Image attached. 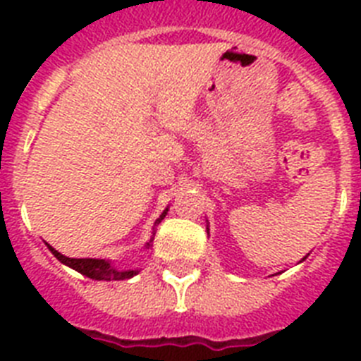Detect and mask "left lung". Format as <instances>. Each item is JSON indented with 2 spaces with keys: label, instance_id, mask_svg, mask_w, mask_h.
Masks as SVG:
<instances>
[{
  "label": "left lung",
  "instance_id": "left-lung-1",
  "mask_svg": "<svg viewBox=\"0 0 361 361\" xmlns=\"http://www.w3.org/2000/svg\"><path fill=\"white\" fill-rule=\"evenodd\" d=\"M206 229H208V228H206ZM208 231H209V229H208ZM305 258V257H304ZM304 258H302V260H304Z\"/></svg>",
  "mask_w": 361,
  "mask_h": 361
}]
</instances>
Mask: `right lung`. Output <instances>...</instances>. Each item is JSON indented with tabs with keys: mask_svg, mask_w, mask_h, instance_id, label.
Listing matches in <instances>:
<instances>
[{
	"mask_svg": "<svg viewBox=\"0 0 361 361\" xmlns=\"http://www.w3.org/2000/svg\"><path fill=\"white\" fill-rule=\"evenodd\" d=\"M166 213H168V208H166L164 212L161 213V216L155 220V226H159V222L164 219ZM155 226H153L152 238H149L145 245L146 250H149V247H152L153 237H155ZM47 245H49V250L52 251V255L57 258V260H59V262L65 264V266H68V267H72V269H75L78 273H81V275L88 276V279H92V280H106V282H110V280H126V279H132V276H135L137 273L141 271V269L119 271L117 267H114V264H111L110 260H104V258H68V257H65V255L59 253V251L54 250L50 244H47Z\"/></svg>",
	"mask_w": 361,
	"mask_h": 361,
	"instance_id": "1",
	"label": "right lung"
}]
</instances>
